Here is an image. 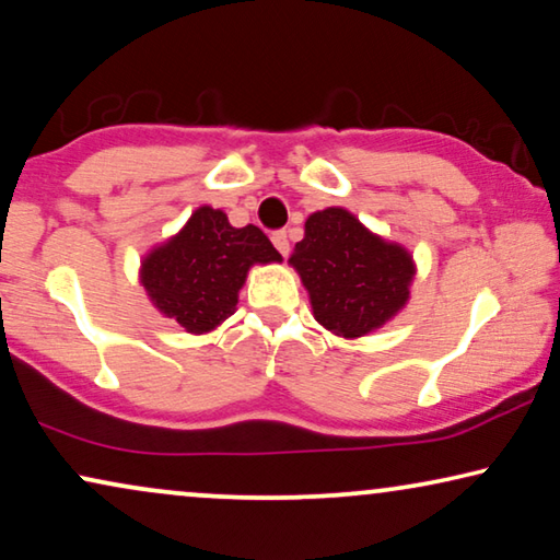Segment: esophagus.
Returning <instances> with one entry per match:
<instances>
[{"instance_id": "esophagus-1", "label": "esophagus", "mask_w": 560, "mask_h": 560, "mask_svg": "<svg viewBox=\"0 0 560 560\" xmlns=\"http://www.w3.org/2000/svg\"><path fill=\"white\" fill-rule=\"evenodd\" d=\"M272 244H275V249H278L282 257H288V252H290L288 232H272Z\"/></svg>"}]
</instances>
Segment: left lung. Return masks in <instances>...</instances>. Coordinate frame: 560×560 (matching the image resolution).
<instances>
[{
    "instance_id": "left-lung-1",
    "label": "left lung",
    "mask_w": 560,
    "mask_h": 560,
    "mask_svg": "<svg viewBox=\"0 0 560 560\" xmlns=\"http://www.w3.org/2000/svg\"><path fill=\"white\" fill-rule=\"evenodd\" d=\"M288 265L308 290L313 318L343 339L393 320L408 305L416 278V262L402 244L382 240L341 206L305 219Z\"/></svg>"
}]
</instances>
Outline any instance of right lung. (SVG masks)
<instances>
[{
	"mask_svg": "<svg viewBox=\"0 0 560 560\" xmlns=\"http://www.w3.org/2000/svg\"><path fill=\"white\" fill-rule=\"evenodd\" d=\"M270 262L282 257L257 226L236 229L221 209L198 206L178 234L142 257L140 282L165 318L201 336L234 316L249 267Z\"/></svg>",
	"mask_w": 560,
	"mask_h": 560,
	"instance_id": "obj_1",
	"label": "right lung"
}]
</instances>
